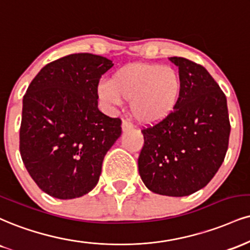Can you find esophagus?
Segmentation results:
<instances>
[{"label":"esophagus","mask_w":250,"mask_h":250,"mask_svg":"<svg viewBox=\"0 0 250 250\" xmlns=\"http://www.w3.org/2000/svg\"><path fill=\"white\" fill-rule=\"evenodd\" d=\"M121 127H122V130L123 131H128V130H131V129L134 128V125L131 122L127 121V120H123Z\"/></svg>","instance_id":"obj_1"}]
</instances>
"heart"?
<instances>
[{
	"mask_svg": "<svg viewBox=\"0 0 250 250\" xmlns=\"http://www.w3.org/2000/svg\"><path fill=\"white\" fill-rule=\"evenodd\" d=\"M182 91V77L176 68L143 62L122 66L98 89L102 100L112 104L130 100L133 115L146 125L162 122L173 114Z\"/></svg>",
	"mask_w": 250,
	"mask_h": 250,
	"instance_id": "obj_1",
	"label": "heart"
}]
</instances>
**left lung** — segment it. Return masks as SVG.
I'll return each mask as SVG.
<instances>
[{"mask_svg":"<svg viewBox=\"0 0 250 250\" xmlns=\"http://www.w3.org/2000/svg\"><path fill=\"white\" fill-rule=\"evenodd\" d=\"M183 91L178 107L162 122L142 129L138 171L150 191L192 194L211 182L226 156L230 134L227 100L204 66L171 57Z\"/></svg>","mask_w":250,"mask_h":250,"instance_id":"left-lung-1","label":"left lung"}]
</instances>
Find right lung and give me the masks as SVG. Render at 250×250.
Masks as SVG:
<instances>
[{
    "label": "right lung",
    "instance_id": "add662e5",
    "mask_svg": "<svg viewBox=\"0 0 250 250\" xmlns=\"http://www.w3.org/2000/svg\"><path fill=\"white\" fill-rule=\"evenodd\" d=\"M112 60L73 53L45 65L23 98L20 151L45 193L73 199L98 184L102 161L121 136V119L98 108V86Z\"/></svg>",
    "mask_w": 250,
    "mask_h": 250
}]
</instances>
